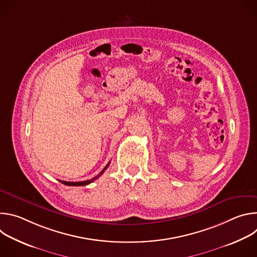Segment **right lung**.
<instances>
[{
	"label": "right lung",
	"mask_w": 257,
	"mask_h": 257,
	"mask_svg": "<svg viewBox=\"0 0 257 257\" xmlns=\"http://www.w3.org/2000/svg\"><path fill=\"white\" fill-rule=\"evenodd\" d=\"M108 165H109V163H107V165L103 168V170H102L96 177H94V178H92V179H90V180H86V181H82V182H67V181H62V180H59V181H60L61 183H63V184L67 185V186H84V185H88V184H90L91 182H93L94 180H96L97 178H99V177L104 173V171L107 169Z\"/></svg>",
	"instance_id": "add662e5"
}]
</instances>
